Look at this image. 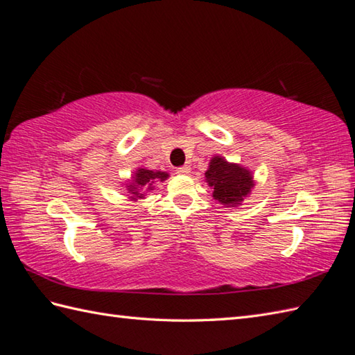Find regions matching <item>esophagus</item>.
<instances>
[{
  "label": "esophagus",
  "instance_id": "esophagus-1",
  "mask_svg": "<svg viewBox=\"0 0 355 355\" xmlns=\"http://www.w3.org/2000/svg\"><path fill=\"white\" fill-rule=\"evenodd\" d=\"M190 171H191L190 165H184V167H179L176 170V173H179V175H188V173H190Z\"/></svg>",
  "mask_w": 355,
  "mask_h": 355
}]
</instances>
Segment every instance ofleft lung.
Returning <instances> with one entry per match:
<instances>
[{"label": "left lung", "instance_id": "1", "mask_svg": "<svg viewBox=\"0 0 355 355\" xmlns=\"http://www.w3.org/2000/svg\"><path fill=\"white\" fill-rule=\"evenodd\" d=\"M205 178L212 188V198L226 208L241 205L255 185L252 171L240 164L227 162L222 156L212 157L208 170L205 171Z\"/></svg>", "mask_w": 355, "mask_h": 355}]
</instances>
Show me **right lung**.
Returning <instances> with one entry per match:
<instances>
[{"instance_id": "right-lung-1", "label": "right lung", "mask_w": 355, "mask_h": 355, "mask_svg": "<svg viewBox=\"0 0 355 355\" xmlns=\"http://www.w3.org/2000/svg\"><path fill=\"white\" fill-rule=\"evenodd\" d=\"M168 178V173L165 171H153L147 168H138L133 173L132 182L125 185L132 200L144 199L147 191H152L156 182H164Z\"/></svg>"}]
</instances>
